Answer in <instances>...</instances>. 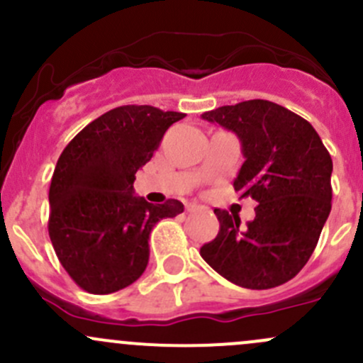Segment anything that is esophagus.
<instances>
[{
    "mask_svg": "<svg viewBox=\"0 0 363 363\" xmlns=\"http://www.w3.org/2000/svg\"><path fill=\"white\" fill-rule=\"evenodd\" d=\"M199 209H206V208H204V206H199V204H186V211H189V213L199 211Z\"/></svg>",
    "mask_w": 363,
    "mask_h": 363,
    "instance_id": "34e87169",
    "label": "esophagus"
}]
</instances>
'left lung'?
Masks as SVG:
<instances>
[{
    "label": "left lung",
    "mask_w": 363,
    "mask_h": 363,
    "mask_svg": "<svg viewBox=\"0 0 363 363\" xmlns=\"http://www.w3.org/2000/svg\"><path fill=\"white\" fill-rule=\"evenodd\" d=\"M233 131L245 157L233 189L252 197L256 216L214 209L220 232L201 247L218 274L245 289H272L299 274L330 213L333 159L306 119L268 100H247L204 112Z\"/></svg>",
    "instance_id": "1"
}]
</instances>
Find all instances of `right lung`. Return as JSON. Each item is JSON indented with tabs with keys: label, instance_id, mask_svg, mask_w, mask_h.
<instances>
[{
	"label": "right lung",
	"instance_id": "1",
	"mask_svg": "<svg viewBox=\"0 0 363 363\" xmlns=\"http://www.w3.org/2000/svg\"><path fill=\"white\" fill-rule=\"evenodd\" d=\"M183 118L152 105L116 107L83 128L58 157L48 233L58 261L81 289L111 294L133 284L149 263L154 225L183 213L177 199L155 206L133 190L136 171Z\"/></svg>",
	"mask_w": 363,
	"mask_h": 363
}]
</instances>
